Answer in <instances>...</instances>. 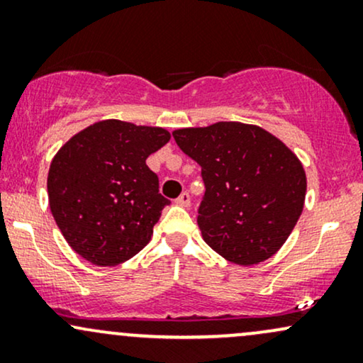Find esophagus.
<instances>
[{"instance_id": "1", "label": "esophagus", "mask_w": 363, "mask_h": 363, "mask_svg": "<svg viewBox=\"0 0 363 363\" xmlns=\"http://www.w3.org/2000/svg\"><path fill=\"white\" fill-rule=\"evenodd\" d=\"M176 203L179 206H184V208H189L191 206V196L189 193H182L179 198L176 199Z\"/></svg>"}]
</instances>
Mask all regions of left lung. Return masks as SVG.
Listing matches in <instances>:
<instances>
[{"mask_svg":"<svg viewBox=\"0 0 363 363\" xmlns=\"http://www.w3.org/2000/svg\"><path fill=\"white\" fill-rule=\"evenodd\" d=\"M172 135L201 167L206 191L198 225L205 242L240 266L277 254L306 201L307 179L297 155L266 129L234 121Z\"/></svg>","mask_w":363,"mask_h":363,"instance_id":"8db88e82","label":"left lung"}]
</instances>
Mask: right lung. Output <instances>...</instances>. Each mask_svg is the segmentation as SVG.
Wrapping results in <instances>:
<instances>
[{
  "label": "right lung",
  "mask_w": 363,
  "mask_h": 363,
  "mask_svg": "<svg viewBox=\"0 0 363 363\" xmlns=\"http://www.w3.org/2000/svg\"><path fill=\"white\" fill-rule=\"evenodd\" d=\"M170 140L164 128L118 119L91 124L66 141L48 176L51 213L83 259L118 266L150 242L169 199L147 158Z\"/></svg>",
  "instance_id": "add662e5"
}]
</instances>
